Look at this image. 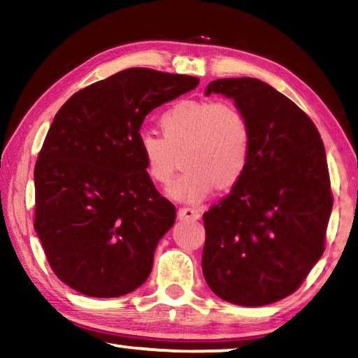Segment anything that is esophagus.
<instances>
[{"label":"esophagus","mask_w":358,"mask_h":358,"mask_svg":"<svg viewBox=\"0 0 358 358\" xmlns=\"http://www.w3.org/2000/svg\"><path fill=\"white\" fill-rule=\"evenodd\" d=\"M201 217V211L194 208H180L178 210V220L181 221H197Z\"/></svg>","instance_id":"esophagus-1"}]
</instances>
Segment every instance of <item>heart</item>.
I'll return each instance as SVG.
<instances>
[{"instance_id": "1", "label": "heart", "mask_w": 358, "mask_h": 358, "mask_svg": "<svg viewBox=\"0 0 358 358\" xmlns=\"http://www.w3.org/2000/svg\"><path fill=\"white\" fill-rule=\"evenodd\" d=\"M162 137L143 132L138 150L151 181L171 183L177 156L185 172L167 189L172 201L201 203L213 189L234 186L251 159L252 132L246 115L232 104L180 101L161 115Z\"/></svg>"}]
</instances>
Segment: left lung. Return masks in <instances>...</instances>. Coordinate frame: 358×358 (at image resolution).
<instances>
[{"label": "left lung", "instance_id": "obj_1", "mask_svg": "<svg viewBox=\"0 0 358 358\" xmlns=\"http://www.w3.org/2000/svg\"><path fill=\"white\" fill-rule=\"evenodd\" d=\"M246 115L251 159L227 197L203 213L202 271L229 303L264 306L300 287L324 254L333 197L324 143L308 115L259 78H217Z\"/></svg>", "mask_w": 358, "mask_h": 358}]
</instances>
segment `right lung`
Listing matches in <instances>:
<instances>
[{"instance_id": "1", "label": "right lung", "mask_w": 358, "mask_h": 358, "mask_svg": "<svg viewBox=\"0 0 358 358\" xmlns=\"http://www.w3.org/2000/svg\"><path fill=\"white\" fill-rule=\"evenodd\" d=\"M197 85L124 69L71 96L53 118L34 167V230L52 270L77 292L112 299L148 280L177 213L145 172L141 128Z\"/></svg>"}]
</instances>
